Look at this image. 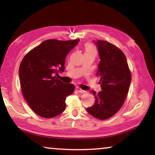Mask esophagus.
<instances>
[{"label": "esophagus", "instance_id": "34e87169", "mask_svg": "<svg viewBox=\"0 0 155 155\" xmlns=\"http://www.w3.org/2000/svg\"><path fill=\"white\" fill-rule=\"evenodd\" d=\"M76 90H77L78 92H80V93H84V92H85V91H84L83 90H82V89L81 88H80L79 87H76Z\"/></svg>", "mask_w": 155, "mask_h": 155}]
</instances>
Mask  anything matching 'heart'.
Returning <instances> with one entry per match:
<instances>
[{"label":"heart","mask_w":155,"mask_h":155,"mask_svg":"<svg viewBox=\"0 0 155 155\" xmlns=\"http://www.w3.org/2000/svg\"><path fill=\"white\" fill-rule=\"evenodd\" d=\"M86 51L92 52H94V53L96 52L95 48H94V47L91 44H88V45H87V46H86Z\"/></svg>","instance_id":"heart-1"}]
</instances>
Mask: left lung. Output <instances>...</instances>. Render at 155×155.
I'll list each match as a JSON object with an SVG mask.
<instances>
[{
	"label": "left lung",
	"instance_id": "1",
	"mask_svg": "<svg viewBox=\"0 0 155 155\" xmlns=\"http://www.w3.org/2000/svg\"><path fill=\"white\" fill-rule=\"evenodd\" d=\"M100 61L96 75L100 77L101 91H91L95 103L87 111L99 120L111 117L123 105L131 82L127 58L121 50L107 41H94Z\"/></svg>",
	"mask_w": 155,
	"mask_h": 155
}]
</instances>
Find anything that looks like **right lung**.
Listing matches in <instances>:
<instances>
[{
    "label": "right lung",
    "mask_w": 155,
    "mask_h": 155,
    "mask_svg": "<svg viewBox=\"0 0 155 155\" xmlns=\"http://www.w3.org/2000/svg\"><path fill=\"white\" fill-rule=\"evenodd\" d=\"M79 40H48L31 50L21 61L19 78L22 92L31 109L40 116L51 118L65 109V98L74 85L55 76L65 69V60Z\"/></svg>",
    "instance_id": "add662e5"
}]
</instances>
